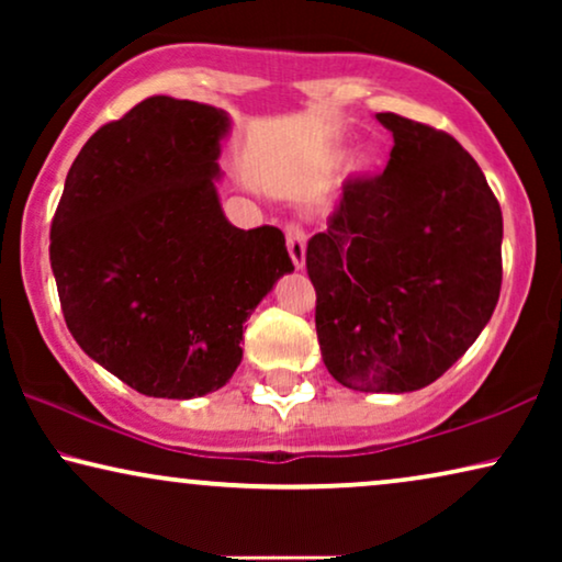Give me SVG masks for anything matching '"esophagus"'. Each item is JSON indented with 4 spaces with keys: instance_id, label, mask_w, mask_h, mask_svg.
<instances>
[{
    "instance_id": "esophagus-1",
    "label": "esophagus",
    "mask_w": 562,
    "mask_h": 562,
    "mask_svg": "<svg viewBox=\"0 0 562 562\" xmlns=\"http://www.w3.org/2000/svg\"><path fill=\"white\" fill-rule=\"evenodd\" d=\"M283 233H286V248H289L291 260H294L296 268H304V258H306V233H304V227L299 225V222H286Z\"/></svg>"
}]
</instances>
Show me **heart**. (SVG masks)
Returning <instances> with one entry per match:
<instances>
[{"label":"heart","instance_id":"heart-1","mask_svg":"<svg viewBox=\"0 0 562 562\" xmlns=\"http://www.w3.org/2000/svg\"><path fill=\"white\" fill-rule=\"evenodd\" d=\"M358 164L363 166V168H373V166H375V156H373V153H363Z\"/></svg>","mask_w":562,"mask_h":562}]
</instances>
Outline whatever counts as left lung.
Segmentation results:
<instances>
[{"instance_id":"left-lung-1","label":"left lung","mask_w":562,"mask_h":562,"mask_svg":"<svg viewBox=\"0 0 562 562\" xmlns=\"http://www.w3.org/2000/svg\"><path fill=\"white\" fill-rule=\"evenodd\" d=\"M381 176L348 179L306 245L327 371L356 391L425 389L488 325L502 291V206L456 137L394 112Z\"/></svg>"}]
</instances>
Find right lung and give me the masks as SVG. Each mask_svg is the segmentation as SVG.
Instances as JSON below:
<instances>
[{
  "mask_svg": "<svg viewBox=\"0 0 562 562\" xmlns=\"http://www.w3.org/2000/svg\"><path fill=\"white\" fill-rule=\"evenodd\" d=\"M217 106L148 97L89 137L50 225L60 310L89 358L145 396L194 398L233 379L243 325L294 271L279 227L220 206Z\"/></svg>",
  "mask_w": 562,
  "mask_h": 562,
  "instance_id": "add662e5",
  "label": "right lung"
}]
</instances>
